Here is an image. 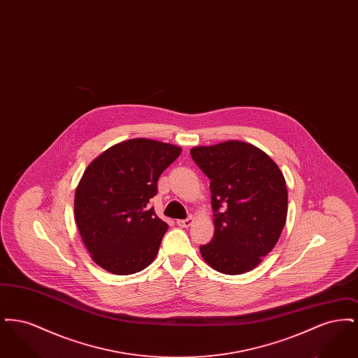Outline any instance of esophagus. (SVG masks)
Listing matches in <instances>:
<instances>
[{
  "mask_svg": "<svg viewBox=\"0 0 358 358\" xmlns=\"http://www.w3.org/2000/svg\"><path fill=\"white\" fill-rule=\"evenodd\" d=\"M193 222H194V219L192 216H189L185 220H177V225L182 227V228H187V227H190L193 224Z\"/></svg>",
  "mask_w": 358,
  "mask_h": 358,
  "instance_id": "1",
  "label": "esophagus"
}]
</instances>
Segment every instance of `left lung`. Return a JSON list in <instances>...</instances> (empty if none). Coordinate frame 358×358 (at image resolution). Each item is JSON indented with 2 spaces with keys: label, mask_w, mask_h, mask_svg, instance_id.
<instances>
[{
  "label": "left lung",
  "mask_w": 358,
  "mask_h": 358,
  "mask_svg": "<svg viewBox=\"0 0 358 358\" xmlns=\"http://www.w3.org/2000/svg\"><path fill=\"white\" fill-rule=\"evenodd\" d=\"M190 155L210 180L215 235L200 247L216 271L238 275L273 251L287 219V187L278 165L251 143L196 146Z\"/></svg>",
  "instance_id": "obj_1"
}]
</instances>
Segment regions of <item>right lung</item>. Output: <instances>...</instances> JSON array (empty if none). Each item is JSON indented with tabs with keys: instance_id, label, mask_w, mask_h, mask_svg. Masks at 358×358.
I'll return each instance as SVG.
<instances>
[{
	"instance_id": "add662e5",
	"label": "right lung",
	"mask_w": 358,
	"mask_h": 358,
	"mask_svg": "<svg viewBox=\"0 0 358 358\" xmlns=\"http://www.w3.org/2000/svg\"><path fill=\"white\" fill-rule=\"evenodd\" d=\"M181 148L134 138L98 155L75 192V222L85 248L103 270L130 275L146 268L168 231L149 206L162 171Z\"/></svg>"
}]
</instances>
